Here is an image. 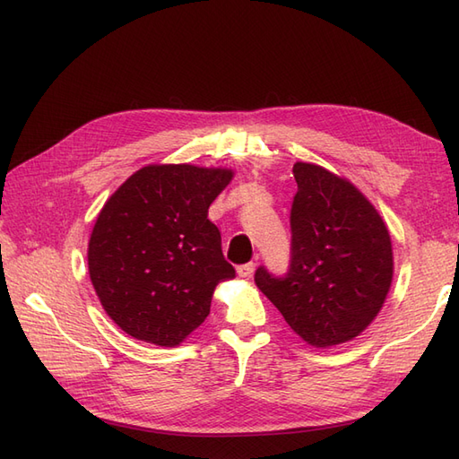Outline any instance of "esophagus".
Wrapping results in <instances>:
<instances>
[{"instance_id": "34e87169", "label": "esophagus", "mask_w": 459, "mask_h": 459, "mask_svg": "<svg viewBox=\"0 0 459 459\" xmlns=\"http://www.w3.org/2000/svg\"><path fill=\"white\" fill-rule=\"evenodd\" d=\"M253 273H255V263H245V264L238 266V274L241 278H251Z\"/></svg>"}]
</instances>
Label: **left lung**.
Wrapping results in <instances>:
<instances>
[{
  "mask_svg": "<svg viewBox=\"0 0 459 459\" xmlns=\"http://www.w3.org/2000/svg\"><path fill=\"white\" fill-rule=\"evenodd\" d=\"M292 259L284 276L256 268L255 284L296 334L327 349L370 325L394 281V249L379 212L351 181L294 163Z\"/></svg>",
  "mask_w": 459,
  "mask_h": 459,
  "instance_id": "obj_1",
  "label": "left lung"
}]
</instances>
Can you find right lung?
<instances>
[{"label":"right lung","mask_w":459,"mask_h":459,"mask_svg":"<svg viewBox=\"0 0 459 459\" xmlns=\"http://www.w3.org/2000/svg\"><path fill=\"white\" fill-rule=\"evenodd\" d=\"M233 171L148 165L110 196L89 238L91 284L130 337L177 346L203 325L214 290L236 276L208 208Z\"/></svg>","instance_id":"add662e5"}]
</instances>
